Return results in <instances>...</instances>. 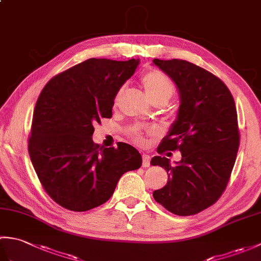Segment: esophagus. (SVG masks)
Returning <instances> with one entry per match:
<instances>
[{
    "instance_id": "34e87169",
    "label": "esophagus",
    "mask_w": 261,
    "mask_h": 261,
    "mask_svg": "<svg viewBox=\"0 0 261 261\" xmlns=\"http://www.w3.org/2000/svg\"><path fill=\"white\" fill-rule=\"evenodd\" d=\"M150 166V156L149 154H142V167H149Z\"/></svg>"
}]
</instances>
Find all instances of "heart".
I'll return each mask as SVG.
<instances>
[{"label":"heart","mask_w":261,"mask_h":261,"mask_svg":"<svg viewBox=\"0 0 261 261\" xmlns=\"http://www.w3.org/2000/svg\"><path fill=\"white\" fill-rule=\"evenodd\" d=\"M142 86L145 88L146 95L149 101L152 104H166L175 93V85L173 84L167 76L163 74L162 71L150 70L141 77ZM122 88L115 95L114 101L118 102V99L122 93ZM148 132H152V130H148ZM134 140L142 145L145 143V139L141 136L140 130H136L134 135Z\"/></svg>","instance_id":"b5f03b06"}]
</instances>
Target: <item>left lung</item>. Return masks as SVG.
Masks as SVG:
<instances>
[{
    "label": "left lung",
    "mask_w": 261,
    "mask_h": 261,
    "mask_svg": "<svg viewBox=\"0 0 261 261\" xmlns=\"http://www.w3.org/2000/svg\"><path fill=\"white\" fill-rule=\"evenodd\" d=\"M152 63L175 83L180 98L176 120L157 151L181 153L174 166L166 157L151 159L168 174L167 185L152 195L171 213L193 215L214 204L228 185L240 143L234 99L222 81L190 62Z\"/></svg>",
    "instance_id": "obj_1"
}]
</instances>
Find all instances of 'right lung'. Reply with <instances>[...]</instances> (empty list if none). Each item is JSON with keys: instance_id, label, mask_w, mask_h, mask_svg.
<instances>
[{"instance_id": "1", "label": "right lung", "mask_w": 261, "mask_h": 261, "mask_svg": "<svg viewBox=\"0 0 261 261\" xmlns=\"http://www.w3.org/2000/svg\"><path fill=\"white\" fill-rule=\"evenodd\" d=\"M139 59H87L49 81L33 111L29 154L39 180L55 202L84 212L112 196L120 177L141 167L135 147L93 142L94 123L112 116L115 95Z\"/></svg>"}]
</instances>
